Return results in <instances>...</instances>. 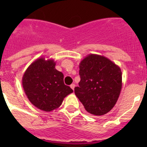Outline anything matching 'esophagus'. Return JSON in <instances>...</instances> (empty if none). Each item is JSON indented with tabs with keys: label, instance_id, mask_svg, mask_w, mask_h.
I'll use <instances>...</instances> for the list:
<instances>
[{
	"label": "esophagus",
	"instance_id": "esophagus-1",
	"mask_svg": "<svg viewBox=\"0 0 147 147\" xmlns=\"http://www.w3.org/2000/svg\"><path fill=\"white\" fill-rule=\"evenodd\" d=\"M75 84H71V85H70V87H71V88H72L73 90H74V89H75Z\"/></svg>",
	"mask_w": 147,
	"mask_h": 147
}]
</instances>
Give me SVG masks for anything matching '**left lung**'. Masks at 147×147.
<instances>
[{"mask_svg":"<svg viewBox=\"0 0 147 147\" xmlns=\"http://www.w3.org/2000/svg\"><path fill=\"white\" fill-rule=\"evenodd\" d=\"M80 81L75 95L87 112L96 116L109 112L119 97L122 86L120 67L109 59L95 54L86 56L80 63Z\"/></svg>","mask_w":147,"mask_h":147,"instance_id":"1","label":"left lung"}]
</instances>
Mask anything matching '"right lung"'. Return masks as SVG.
Listing matches in <instances>:
<instances>
[{
	"mask_svg": "<svg viewBox=\"0 0 147 147\" xmlns=\"http://www.w3.org/2000/svg\"><path fill=\"white\" fill-rule=\"evenodd\" d=\"M64 75L55 69L53 60L40 57L25 72L22 84L28 100L44 112L58 108L66 96L73 90L64 84Z\"/></svg>",
	"mask_w": 147,
	"mask_h": 147,
	"instance_id": "right-lung-1",
	"label": "right lung"
}]
</instances>
